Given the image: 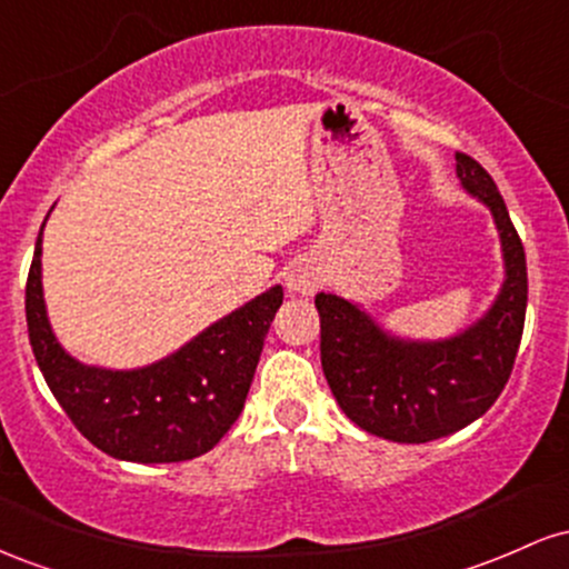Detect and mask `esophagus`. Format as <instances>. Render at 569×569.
Returning <instances> with one entry per match:
<instances>
[{"label": "esophagus", "instance_id": "esophagus-1", "mask_svg": "<svg viewBox=\"0 0 569 569\" xmlns=\"http://www.w3.org/2000/svg\"><path fill=\"white\" fill-rule=\"evenodd\" d=\"M318 286H321V270L310 259H299L297 264H291L289 276H286V289L291 293L310 297V293L318 291Z\"/></svg>", "mask_w": 569, "mask_h": 569}]
</instances>
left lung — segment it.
Wrapping results in <instances>:
<instances>
[{"instance_id": "left-lung-1", "label": "left lung", "mask_w": 569, "mask_h": 569, "mask_svg": "<svg viewBox=\"0 0 569 569\" xmlns=\"http://www.w3.org/2000/svg\"><path fill=\"white\" fill-rule=\"evenodd\" d=\"M462 189L492 211L506 280L479 321L449 339H401L337 293H318L321 367L345 415L371 436L426 443L471 426L498 401L525 331L527 259L492 176L457 152Z\"/></svg>"}]
</instances>
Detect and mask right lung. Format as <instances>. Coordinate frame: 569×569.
<instances>
[{
    "label": "right lung",
    "instance_id": "right-lung-1",
    "mask_svg": "<svg viewBox=\"0 0 569 569\" xmlns=\"http://www.w3.org/2000/svg\"><path fill=\"white\" fill-rule=\"evenodd\" d=\"M280 305L283 289L272 286L162 361L114 371L84 367L50 329L42 297V230L26 280L29 342L44 382L84 439L130 462H181L217 447L243 411Z\"/></svg>",
    "mask_w": 569,
    "mask_h": 569
}]
</instances>
